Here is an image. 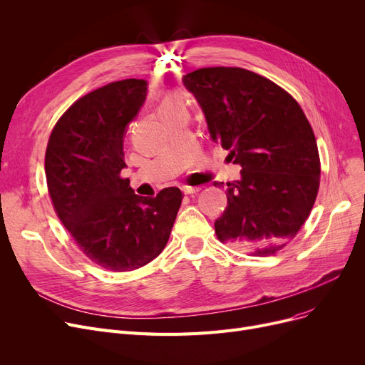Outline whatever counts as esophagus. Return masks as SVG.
<instances>
[{"mask_svg": "<svg viewBox=\"0 0 365 365\" xmlns=\"http://www.w3.org/2000/svg\"><path fill=\"white\" fill-rule=\"evenodd\" d=\"M182 190H183V194H186V195H190V194H197V192H200L201 190V187L200 186H183L182 187Z\"/></svg>", "mask_w": 365, "mask_h": 365, "instance_id": "1", "label": "esophagus"}]
</instances>
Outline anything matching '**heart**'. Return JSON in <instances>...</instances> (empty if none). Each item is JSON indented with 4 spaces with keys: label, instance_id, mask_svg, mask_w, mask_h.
<instances>
[{
    "label": "heart",
    "instance_id": "1",
    "mask_svg": "<svg viewBox=\"0 0 365 365\" xmlns=\"http://www.w3.org/2000/svg\"><path fill=\"white\" fill-rule=\"evenodd\" d=\"M178 110H186V103L180 94L170 93L161 102L160 112H178Z\"/></svg>",
    "mask_w": 365,
    "mask_h": 365
}]
</instances>
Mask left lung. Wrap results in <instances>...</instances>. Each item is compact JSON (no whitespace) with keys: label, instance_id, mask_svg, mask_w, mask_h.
I'll return each mask as SVG.
<instances>
[{"label":"left lung","instance_id":"1","mask_svg":"<svg viewBox=\"0 0 365 365\" xmlns=\"http://www.w3.org/2000/svg\"><path fill=\"white\" fill-rule=\"evenodd\" d=\"M183 84L201 105L210 136L242 167L241 179L226 183L217 238L250 256L275 255L309 217L319 189L308 118L289 91L242 68H201L183 75Z\"/></svg>","mask_w":365,"mask_h":365}]
</instances>
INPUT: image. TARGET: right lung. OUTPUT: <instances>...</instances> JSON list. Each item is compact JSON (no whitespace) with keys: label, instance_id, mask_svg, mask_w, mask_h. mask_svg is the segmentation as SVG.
Masks as SVG:
<instances>
[{"label":"right lung","instance_id":"1","mask_svg":"<svg viewBox=\"0 0 365 365\" xmlns=\"http://www.w3.org/2000/svg\"><path fill=\"white\" fill-rule=\"evenodd\" d=\"M146 86L121 80L75 101L53 127L46 150L57 217L80 250L112 272L139 269L164 250L183 200L175 186L139 197L121 178L125 127L143 105Z\"/></svg>","mask_w":365,"mask_h":365}]
</instances>
